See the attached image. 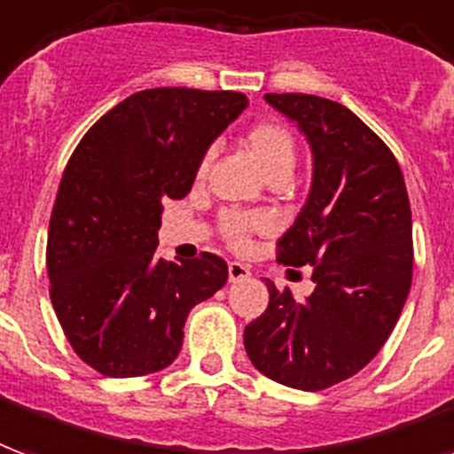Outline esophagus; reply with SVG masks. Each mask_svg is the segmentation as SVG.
Listing matches in <instances>:
<instances>
[{"label":"esophagus","mask_w":454,"mask_h":454,"mask_svg":"<svg viewBox=\"0 0 454 454\" xmlns=\"http://www.w3.org/2000/svg\"><path fill=\"white\" fill-rule=\"evenodd\" d=\"M250 277V267H245V264H240V262H231L228 264V281H243V278Z\"/></svg>","instance_id":"34e87169"}]
</instances>
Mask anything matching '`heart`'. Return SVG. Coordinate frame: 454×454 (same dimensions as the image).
<instances>
[{
	"label": "heart",
	"instance_id": "1",
	"mask_svg": "<svg viewBox=\"0 0 454 454\" xmlns=\"http://www.w3.org/2000/svg\"><path fill=\"white\" fill-rule=\"evenodd\" d=\"M240 142L274 183H284L294 173L298 144L286 124H281L278 120H257L245 127ZM207 170H209V153L201 156L197 166V180L207 176ZM270 228L271 218L267 214H226L221 218V238L236 250L250 243L254 233H264Z\"/></svg>",
	"mask_w": 454,
	"mask_h": 454
}]
</instances>
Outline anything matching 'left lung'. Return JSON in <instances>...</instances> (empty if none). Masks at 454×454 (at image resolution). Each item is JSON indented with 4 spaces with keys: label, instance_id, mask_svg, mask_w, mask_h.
I'll return each instance as SVG.
<instances>
[{
    "label": "left lung",
    "instance_id": "obj_1",
    "mask_svg": "<svg viewBox=\"0 0 454 454\" xmlns=\"http://www.w3.org/2000/svg\"><path fill=\"white\" fill-rule=\"evenodd\" d=\"M298 122L315 156L310 197L277 243V262L312 267V291L295 303L270 288V305L245 327V351L286 387L317 392L371 364L395 330L414 271L411 207L395 153L334 100L267 93Z\"/></svg>",
    "mask_w": 454,
    "mask_h": 454
}]
</instances>
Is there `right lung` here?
<instances>
[{
	"label": "right lung",
	"instance_id": "right-lung-1",
	"mask_svg": "<svg viewBox=\"0 0 454 454\" xmlns=\"http://www.w3.org/2000/svg\"><path fill=\"white\" fill-rule=\"evenodd\" d=\"M247 106L238 90L146 89L83 134L48 231L50 301L67 341L107 378L163 371L194 305L226 284V262L156 257L166 200H183L214 137Z\"/></svg>",
	"mask_w": 454,
	"mask_h": 454
}]
</instances>
